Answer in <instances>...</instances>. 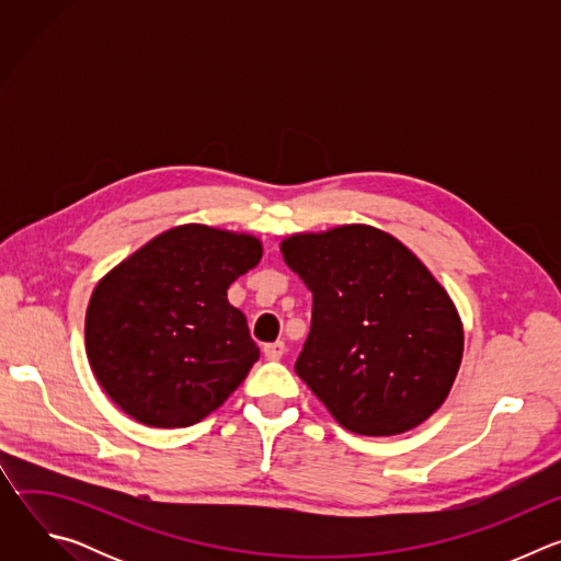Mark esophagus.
Wrapping results in <instances>:
<instances>
[{
	"instance_id": "obj_1",
	"label": "esophagus",
	"mask_w": 561,
	"mask_h": 561,
	"mask_svg": "<svg viewBox=\"0 0 561 561\" xmlns=\"http://www.w3.org/2000/svg\"><path fill=\"white\" fill-rule=\"evenodd\" d=\"M284 353H286V344H284V342H273V344H266V346H264V355H266V359H271V362L282 359Z\"/></svg>"
}]
</instances>
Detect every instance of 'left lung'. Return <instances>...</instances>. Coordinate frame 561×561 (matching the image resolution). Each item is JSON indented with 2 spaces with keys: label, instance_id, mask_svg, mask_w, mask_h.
I'll return each mask as SVG.
<instances>
[{
  "label": "left lung",
  "instance_id": "1",
  "mask_svg": "<svg viewBox=\"0 0 561 561\" xmlns=\"http://www.w3.org/2000/svg\"><path fill=\"white\" fill-rule=\"evenodd\" d=\"M312 293V327L295 373L351 433L402 435L426 422L463 355L459 312L397 237L368 224L282 239Z\"/></svg>",
  "mask_w": 561,
  "mask_h": 561
}]
</instances>
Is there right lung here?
Instances as JSON below:
<instances>
[{
  "mask_svg": "<svg viewBox=\"0 0 561 561\" xmlns=\"http://www.w3.org/2000/svg\"><path fill=\"white\" fill-rule=\"evenodd\" d=\"M262 255L251 232L182 224L98 282L87 308V355L128 417L150 428L193 426L247 379L260 348L226 290Z\"/></svg>",
  "mask_w": 561,
  "mask_h": 561,
  "instance_id": "right-lung-1",
  "label": "right lung"
}]
</instances>
